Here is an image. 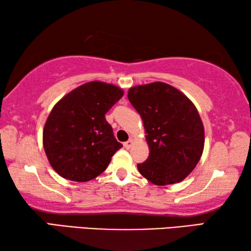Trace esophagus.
<instances>
[{"label": "esophagus", "instance_id": "obj_1", "mask_svg": "<svg viewBox=\"0 0 251 251\" xmlns=\"http://www.w3.org/2000/svg\"><path fill=\"white\" fill-rule=\"evenodd\" d=\"M132 145H133V140H132V139H129L128 141H126L125 143H123V146H125L126 149H130V148L132 147Z\"/></svg>", "mask_w": 251, "mask_h": 251}]
</instances>
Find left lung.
<instances>
[{"label":"left lung","mask_w":251,"mask_h":251,"mask_svg":"<svg viewBox=\"0 0 251 251\" xmlns=\"http://www.w3.org/2000/svg\"><path fill=\"white\" fill-rule=\"evenodd\" d=\"M129 101L142 118L149 157L138 163L140 174L157 186L182 181L199 162L204 130L195 104L163 82L129 90Z\"/></svg>","instance_id":"8db88e82"}]
</instances>
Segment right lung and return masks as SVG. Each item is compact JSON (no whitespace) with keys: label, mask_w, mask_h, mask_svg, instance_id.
<instances>
[{"label":"right lung","mask_w":251,"mask_h":251,"mask_svg":"<svg viewBox=\"0 0 251 251\" xmlns=\"http://www.w3.org/2000/svg\"><path fill=\"white\" fill-rule=\"evenodd\" d=\"M123 91L92 81L63 97L49 114L43 147L49 162L62 178L85 182L101 175L122 145L105 120V113Z\"/></svg>","instance_id":"1"}]
</instances>
